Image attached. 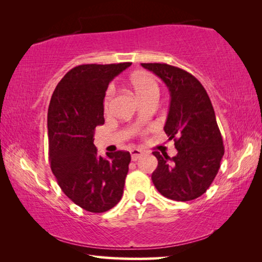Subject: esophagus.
<instances>
[{
	"mask_svg": "<svg viewBox=\"0 0 262 262\" xmlns=\"http://www.w3.org/2000/svg\"><path fill=\"white\" fill-rule=\"evenodd\" d=\"M142 155H143V152H142L141 150H139V149L130 150V156H132V161L133 162L137 161V159H139L142 156Z\"/></svg>",
	"mask_w": 262,
	"mask_h": 262,
	"instance_id": "esophagus-1",
	"label": "esophagus"
}]
</instances>
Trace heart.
<instances>
[{"mask_svg": "<svg viewBox=\"0 0 262 262\" xmlns=\"http://www.w3.org/2000/svg\"><path fill=\"white\" fill-rule=\"evenodd\" d=\"M130 85L134 90L135 95L140 100L150 98L154 96H159V86L152 75L147 73H140L134 75L130 78ZM114 96V88L110 86L105 94L104 98V110L108 112L111 104H112V99Z\"/></svg>", "mask_w": 262, "mask_h": 262, "instance_id": "obj_1", "label": "heart"}]
</instances>
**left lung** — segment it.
Returning a JSON list of instances; mask_svg holds the SVG:
<instances>
[{
  "label": "left lung",
  "mask_w": 262,
  "mask_h": 262,
  "mask_svg": "<svg viewBox=\"0 0 262 262\" xmlns=\"http://www.w3.org/2000/svg\"><path fill=\"white\" fill-rule=\"evenodd\" d=\"M141 64L168 88L171 101L164 130L178 150L172 158L152 152L158 159L152 183L163 196L171 200H194L209 188L224 155L210 98L202 84L184 69L166 63Z\"/></svg>",
  "instance_id": "left-lung-1"
}]
</instances>
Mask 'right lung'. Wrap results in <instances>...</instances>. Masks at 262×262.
I'll list each match as a JSON object with an SVG mask.
<instances>
[{"mask_svg":"<svg viewBox=\"0 0 262 262\" xmlns=\"http://www.w3.org/2000/svg\"><path fill=\"white\" fill-rule=\"evenodd\" d=\"M130 64L77 66L52 95L47 115L52 172L62 192L86 211H107L123 194L130 154L119 150L100 157L94 135L105 122L103 100L108 83Z\"/></svg>","mask_w":262,"mask_h":262,"instance_id":"obj_1","label":"right lung"}]
</instances>
